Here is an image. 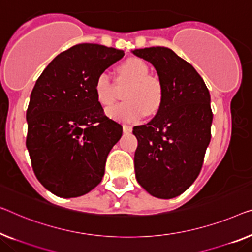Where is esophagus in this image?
<instances>
[{
  "mask_svg": "<svg viewBox=\"0 0 252 252\" xmlns=\"http://www.w3.org/2000/svg\"><path fill=\"white\" fill-rule=\"evenodd\" d=\"M132 131V126H127V125H123V132L126 133H130Z\"/></svg>",
  "mask_w": 252,
  "mask_h": 252,
  "instance_id": "esophagus-1",
  "label": "esophagus"
}]
</instances>
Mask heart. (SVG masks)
<instances>
[{
	"instance_id": "1",
	"label": "heart",
	"mask_w": 252,
	"mask_h": 252,
	"mask_svg": "<svg viewBox=\"0 0 252 252\" xmlns=\"http://www.w3.org/2000/svg\"><path fill=\"white\" fill-rule=\"evenodd\" d=\"M119 77L132 82L126 94V99L129 102L108 108V118L121 122H134L144 118L147 110L149 113L158 111L163 100V87L158 79L149 76L147 63L138 58L127 59L119 66ZM94 92L103 106H110L114 102V85L110 74L100 72L96 77Z\"/></svg>"
}]
</instances>
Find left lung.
<instances>
[{"instance_id": "left-lung-1", "label": "left lung", "mask_w": 252, "mask_h": 252, "mask_svg": "<svg viewBox=\"0 0 252 252\" xmlns=\"http://www.w3.org/2000/svg\"><path fill=\"white\" fill-rule=\"evenodd\" d=\"M132 53L152 63L163 87L155 118L132 131L138 140L137 181L156 198L178 197L200 173L210 142L213 112L208 88L196 69L171 48H140Z\"/></svg>"}]
</instances>
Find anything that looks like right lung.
I'll return each instance as SVG.
<instances>
[{
  "instance_id": "add662e5",
  "label": "right lung",
  "mask_w": 252,
  "mask_h": 252,
  "mask_svg": "<svg viewBox=\"0 0 252 252\" xmlns=\"http://www.w3.org/2000/svg\"><path fill=\"white\" fill-rule=\"evenodd\" d=\"M125 52L78 44L46 66L30 94L26 146L38 181L55 196H84L102 181L122 126L104 115L94 82Z\"/></svg>"
}]
</instances>
